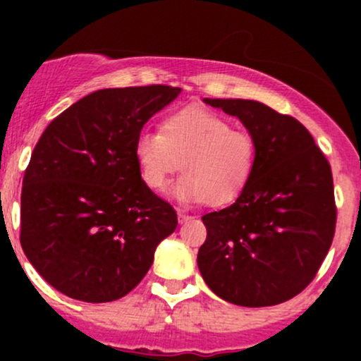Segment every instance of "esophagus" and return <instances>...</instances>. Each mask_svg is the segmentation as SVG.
<instances>
[{"label":"esophagus","mask_w":361,"mask_h":361,"mask_svg":"<svg viewBox=\"0 0 361 361\" xmlns=\"http://www.w3.org/2000/svg\"><path fill=\"white\" fill-rule=\"evenodd\" d=\"M192 214H187V213H183V211H178V220H180V224H185V221H188V220H192Z\"/></svg>","instance_id":"obj_1"}]
</instances>
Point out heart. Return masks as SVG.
Listing matches in <instances>:
<instances>
[{
	"label": "heart",
	"instance_id": "1",
	"mask_svg": "<svg viewBox=\"0 0 361 361\" xmlns=\"http://www.w3.org/2000/svg\"><path fill=\"white\" fill-rule=\"evenodd\" d=\"M134 159L152 190H164L181 167L185 174L174 187L176 197L221 206L238 199L250 183L257 143L248 130L232 129L218 113L188 106L167 115L160 133L137 134Z\"/></svg>",
	"mask_w": 361,
	"mask_h": 361
}]
</instances>
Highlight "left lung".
Here are the masks:
<instances>
[{
  "mask_svg": "<svg viewBox=\"0 0 361 361\" xmlns=\"http://www.w3.org/2000/svg\"><path fill=\"white\" fill-rule=\"evenodd\" d=\"M245 123L253 176L234 204L202 216L197 265L218 297L245 307L290 300L314 279L336 234L332 167L311 133L258 101L204 99Z\"/></svg>",
  "mask_w": 361,
  "mask_h": 361,
  "instance_id": "8db88e82",
  "label": "left lung"
}]
</instances>
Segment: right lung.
Masks as SVG:
<instances>
[{"instance_id": "obj_1", "label": "right lung", "mask_w": 361, "mask_h": 361, "mask_svg": "<svg viewBox=\"0 0 361 361\" xmlns=\"http://www.w3.org/2000/svg\"><path fill=\"white\" fill-rule=\"evenodd\" d=\"M181 89L89 94L49 123L20 194V246L32 267L76 300L111 302L140 285L178 214L147 187L134 159L145 123Z\"/></svg>"}]
</instances>
